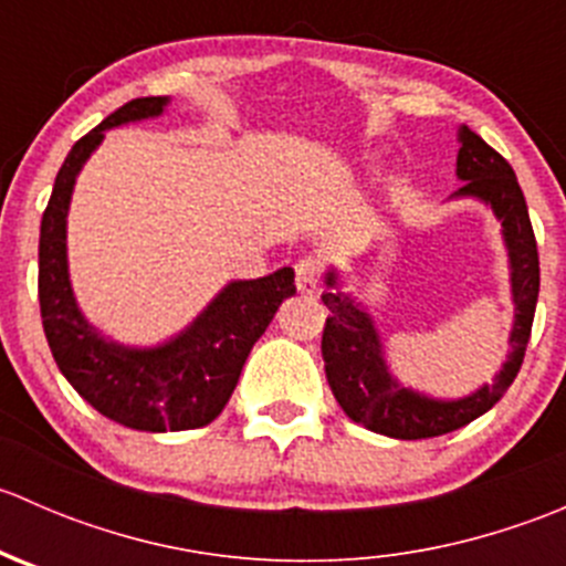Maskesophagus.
<instances>
[{
  "instance_id": "1",
  "label": "esophagus",
  "mask_w": 566,
  "mask_h": 566,
  "mask_svg": "<svg viewBox=\"0 0 566 566\" xmlns=\"http://www.w3.org/2000/svg\"><path fill=\"white\" fill-rule=\"evenodd\" d=\"M295 287H298L301 293H317L319 262L315 256H304V260H298V265H295Z\"/></svg>"
}]
</instances>
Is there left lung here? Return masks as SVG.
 <instances>
[{"label": "left lung", "mask_w": 566, "mask_h": 566, "mask_svg": "<svg viewBox=\"0 0 566 566\" xmlns=\"http://www.w3.org/2000/svg\"><path fill=\"white\" fill-rule=\"evenodd\" d=\"M458 180L462 186L449 199H473L493 213L501 224V241L510 265V298L515 312L506 339L510 353L495 378L462 397H436L410 389L391 373L378 323L367 304L347 293L339 268L328 265L323 276V304L331 312L323 331V361L331 391L356 424L399 441H419L460 430L504 397L521 373L539 295V256L526 197L517 186L515 172L468 125L458 128Z\"/></svg>", "instance_id": "1"}]
</instances>
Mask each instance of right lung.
<instances>
[{"instance_id": "right-lung-1", "label": "right lung", "mask_w": 566, "mask_h": 566, "mask_svg": "<svg viewBox=\"0 0 566 566\" xmlns=\"http://www.w3.org/2000/svg\"><path fill=\"white\" fill-rule=\"evenodd\" d=\"M169 104L172 98H136L78 139L56 172L40 221V315L56 367L98 413L142 432L210 424L230 402L254 342L295 293V271L287 265L260 279H232L186 328L156 345L114 339L84 315L67 265L73 188L106 130L164 117Z\"/></svg>"}]
</instances>
